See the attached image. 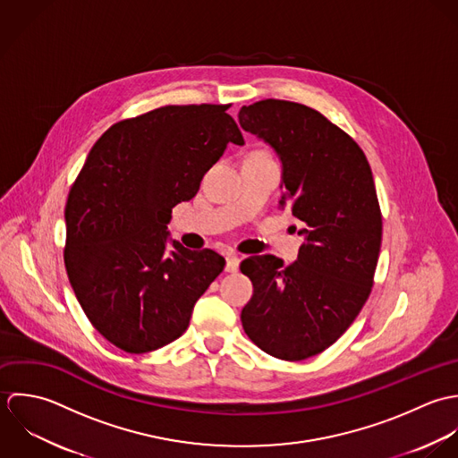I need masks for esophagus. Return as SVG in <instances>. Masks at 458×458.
<instances>
[{
  "label": "esophagus",
  "instance_id": "1",
  "mask_svg": "<svg viewBox=\"0 0 458 458\" xmlns=\"http://www.w3.org/2000/svg\"><path fill=\"white\" fill-rule=\"evenodd\" d=\"M239 264H241V259L237 255H228L226 257V271L228 273H235L239 269Z\"/></svg>",
  "mask_w": 458,
  "mask_h": 458
}]
</instances>
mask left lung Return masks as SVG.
Segmentation results:
<instances>
[{
    "label": "left lung",
    "mask_w": 458,
    "mask_h": 458,
    "mask_svg": "<svg viewBox=\"0 0 458 458\" xmlns=\"http://www.w3.org/2000/svg\"><path fill=\"white\" fill-rule=\"evenodd\" d=\"M239 123L275 150L279 207L304 239L288 267L275 255L241 264L253 281L242 327L264 352L302 361L349 329L371 292L382 241L373 175L360 145L308 106L260 100L241 107Z\"/></svg>",
    "instance_id": "8db88e82"
}]
</instances>
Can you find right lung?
I'll return each mask as SVG.
<instances>
[{"label": "right lung", "mask_w": 458, "mask_h": 458, "mask_svg": "<svg viewBox=\"0 0 458 458\" xmlns=\"http://www.w3.org/2000/svg\"><path fill=\"white\" fill-rule=\"evenodd\" d=\"M226 109L165 106L114 123L71 187L69 281L93 327L125 352H150L182 336L196 301L225 267L216 251L170 239L168 223L226 145H244Z\"/></svg>", "instance_id": "obj_1"}]
</instances>
